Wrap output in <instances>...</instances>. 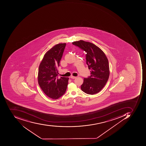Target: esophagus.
Here are the masks:
<instances>
[{
	"label": "esophagus",
	"mask_w": 146,
	"mask_h": 146,
	"mask_svg": "<svg viewBox=\"0 0 146 146\" xmlns=\"http://www.w3.org/2000/svg\"><path fill=\"white\" fill-rule=\"evenodd\" d=\"M70 78H72V79H75V78H76V77L73 76H71L70 77Z\"/></svg>",
	"instance_id": "1"
}]
</instances>
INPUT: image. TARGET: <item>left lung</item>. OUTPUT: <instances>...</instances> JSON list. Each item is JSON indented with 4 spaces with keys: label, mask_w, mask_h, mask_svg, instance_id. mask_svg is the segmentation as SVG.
Instances as JSON below:
<instances>
[{
    "label": "left lung",
    "mask_w": 146,
    "mask_h": 146,
    "mask_svg": "<svg viewBox=\"0 0 146 146\" xmlns=\"http://www.w3.org/2000/svg\"><path fill=\"white\" fill-rule=\"evenodd\" d=\"M87 52L86 64L91 70L90 76L84 78L81 90L88 94L99 92L108 82L110 74L108 60L104 52L98 47L83 40L72 42Z\"/></svg>",
    "instance_id": "left-lung-1"
}]
</instances>
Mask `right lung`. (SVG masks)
<instances>
[{
    "instance_id": "1",
    "label": "right lung",
    "mask_w": 146,
    "mask_h": 146,
    "mask_svg": "<svg viewBox=\"0 0 146 146\" xmlns=\"http://www.w3.org/2000/svg\"><path fill=\"white\" fill-rule=\"evenodd\" d=\"M66 44H56L48 51L38 68V81L44 94L52 99L56 100L65 94L68 78H58V68Z\"/></svg>"
}]
</instances>
